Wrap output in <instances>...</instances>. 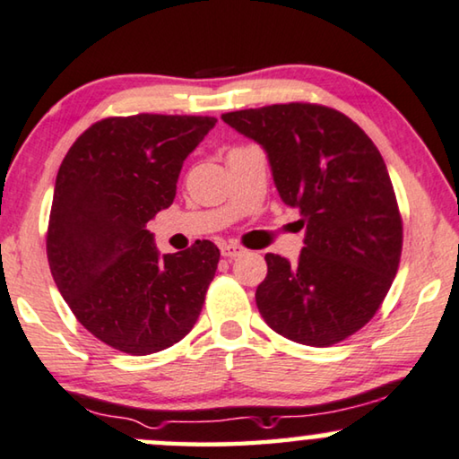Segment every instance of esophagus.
I'll list each match as a JSON object with an SVG mask.
<instances>
[{
	"instance_id": "obj_1",
	"label": "esophagus",
	"mask_w": 459,
	"mask_h": 459,
	"mask_svg": "<svg viewBox=\"0 0 459 459\" xmlns=\"http://www.w3.org/2000/svg\"><path fill=\"white\" fill-rule=\"evenodd\" d=\"M244 248L242 246H238V244H223L221 246V255L225 256V258H238V256H242L244 255Z\"/></svg>"
}]
</instances>
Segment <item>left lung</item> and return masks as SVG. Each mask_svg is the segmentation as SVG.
Returning <instances> with one entry per match:
<instances>
[{
    "instance_id": "obj_1",
    "label": "left lung",
    "mask_w": 459,
    "mask_h": 459,
    "mask_svg": "<svg viewBox=\"0 0 459 459\" xmlns=\"http://www.w3.org/2000/svg\"><path fill=\"white\" fill-rule=\"evenodd\" d=\"M221 119L261 144L279 196L307 228L298 263L264 255L267 277L256 288L264 323L312 348L356 333L381 307L402 256L381 152L360 126L323 105H267Z\"/></svg>"
}]
</instances>
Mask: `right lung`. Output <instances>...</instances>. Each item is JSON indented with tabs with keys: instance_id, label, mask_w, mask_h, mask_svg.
Masks as SVG:
<instances>
[{
	"instance_id": "1",
	"label": "right lung",
	"mask_w": 459,
	"mask_h": 459,
	"mask_svg": "<svg viewBox=\"0 0 459 459\" xmlns=\"http://www.w3.org/2000/svg\"><path fill=\"white\" fill-rule=\"evenodd\" d=\"M215 117L138 114L84 130L53 190L48 258L59 294L97 340L147 356L188 335L219 248L198 240L159 255L147 223L176 198L186 157Z\"/></svg>"
}]
</instances>
